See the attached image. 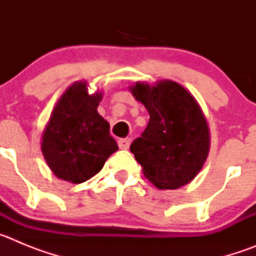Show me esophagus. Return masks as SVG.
Returning <instances> with one entry per match:
<instances>
[{
  "mask_svg": "<svg viewBox=\"0 0 256 256\" xmlns=\"http://www.w3.org/2000/svg\"><path fill=\"white\" fill-rule=\"evenodd\" d=\"M118 144H119V148H120L122 150H126V148H130V138H120L118 141Z\"/></svg>",
  "mask_w": 256,
  "mask_h": 256,
  "instance_id": "obj_1",
  "label": "esophagus"
}]
</instances>
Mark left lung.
Segmentation results:
<instances>
[{
	"label": "left lung",
	"mask_w": 256,
	"mask_h": 256,
	"mask_svg": "<svg viewBox=\"0 0 256 256\" xmlns=\"http://www.w3.org/2000/svg\"><path fill=\"white\" fill-rule=\"evenodd\" d=\"M130 91L146 108L150 120L130 152L144 176L159 190H176L191 182L210 151V130L200 104L180 83L162 79L137 82Z\"/></svg>",
	"instance_id": "1"
}]
</instances>
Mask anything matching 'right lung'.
Listing matches in <instances>:
<instances>
[{
  "mask_svg": "<svg viewBox=\"0 0 256 256\" xmlns=\"http://www.w3.org/2000/svg\"><path fill=\"white\" fill-rule=\"evenodd\" d=\"M88 88L87 80H76L65 90L40 138V151L52 173L76 184L98 173L118 150L110 126L97 112L104 92L90 94Z\"/></svg>",
  "mask_w": 256,
  "mask_h": 256,
  "instance_id": "right-lung-1",
  "label": "right lung"
}]
</instances>
